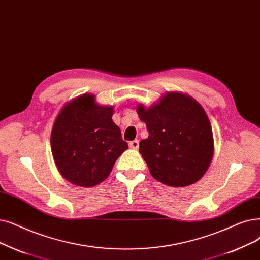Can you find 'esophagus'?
<instances>
[{
  "mask_svg": "<svg viewBox=\"0 0 260 260\" xmlns=\"http://www.w3.org/2000/svg\"><path fill=\"white\" fill-rule=\"evenodd\" d=\"M128 145H129L131 149L137 150V149L139 148V141H138V140H133V141H131V142L128 143Z\"/></svg>",
  "mask_w": 260,
  "mask_h": 260,
  "instance_id": "esophagus-1",
  "label": "esophagus"
}]
</instances>
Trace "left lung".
<instances>
[{"instance_id": "1", "label": "left lung", "mask_w": 260, "mask_h": 260, "mask_svg": "<svg viewBox=\"0 0 260 260\" xmlns=\"http://www.w3.org/2000/svg\"><path fill=\"white\" fill-rule=\"evenodd\" d=\"M137 112L149 137L139 152L152 176L162 184L185 187L205 174L213 154V138L205 110L185 94L167 93L160 102Z\"/></svg>"}]
</instances>
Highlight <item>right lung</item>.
I'll use <instances>...</instances> for the list:
<instances>
[{"label": "right lung", "mask_w": 260, "mask_h": 260, "mask_svg": "<svg viewBox=\"0 0 260 260\" xmlns=\"http://www.w3.org/2000/svg\"><path fill=\"white\" fill-rule=\"evenodd\" d=\"M112 114L114 108L96 105L91 94L76 98L59 112L51 148L58 171L68 182L82 187L98 185L128 149Z\"/></svg>", "instance_id": "obj_1"}]
</instances>
